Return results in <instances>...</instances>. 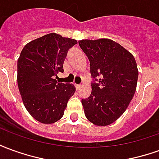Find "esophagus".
I'll return each mask as SVG.
<instances>
[{"label":"esophagus","instance_id":"1","mask_svg":"<svg viewBox=\"0 0 159 159\" xmlns=\"http://www.w3.org/2000/svg\"><path fill=\"white\" fill-rule=\"evenodd\" d=\"M75 86H76V89H79L80 87H81V85H80V84H75Z\"/></svg>","mask_w":159,"mask_h":159}]
</instances>
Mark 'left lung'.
<instances>
[{
    "mask_svg": "<svg viewBox=\"0 0 159 159\" xmlns=\"http://www.w3.org/2000/svg\"><path fill=\"white\" fill-rule=\"evenodd\" d=\"M80 48L90 62L92 92L82 100L84 113L97 126H107L119 118L136 90L138 69L134 57L110 39L82 40Z\"/></svg>",
    "mask_w": 159,
    "mask_h": 159,
    "instance_id": "left-lung-1",
    "label": "left lung"
}]
</instances>
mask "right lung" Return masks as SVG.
<instances>
[{
  "label": "right lung",
  "mask_w": 159,
  "mask_h": 159,
  "mask_svg": "<svg viewBox=\"0 0 159 159\" xmlns=\"http://www.w3.org/2000/svg\"><path fill=\"white\" fill-rule=\"evenodd\" d=\"M76 40L50 33L27 43L18 59V86L26 110L40 123H53L64 115L76 88L57 83L63 64Z\"/></svg>",
  "instance_id": "add662e5"
}]
</instances>
